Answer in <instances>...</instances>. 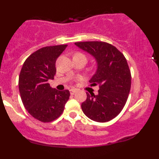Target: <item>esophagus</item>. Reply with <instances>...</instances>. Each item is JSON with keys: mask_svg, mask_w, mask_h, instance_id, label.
Masks as SVG:
<instances>
[{"mask_svg": "<svg viewBox=\"0 0 159 159\" xmlns=\"http://www.w3.org/2000/svg\"><path fill=\"white\" fill-rule=\"evenodd\" d=\"M69 91H70V94L71 95H74V93L76 92V91H77V90H76V89H71V90Z\"/></svg>", "mask_w": 159, "mask_h": 159, "instance_id": "34e87169", "label": "esophagus"}]
</instances>
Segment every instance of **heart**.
Listing matches in <instances>:
<instances>
[{
  "mask_svg": "<svg viewBox=\"0 0 159 159\" xmlns=\"http://www.w3.org/2000/svg\"><path fill=\"white\" fill-rule=\"evenodd\" d=\"M75 55H80V56H83V57H84L86 58V59H87V57H86V56L84 55V54H81V53H76V54H75Z\"/></svg>",
  "mask_w": 159,
  "mask_h": 159,
  "instance_id": "b5f03b06",
  "label": "heart"
}]
</instances>
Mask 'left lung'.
Instances as JSON below:
<instances>
[{
  "instance_id": "left-lung-1",
  "label": "left lung",
  "mask_w": 159,
  "mask_h": 159,
  "mask_svg": "<svg viewBox=\"0 0 159 159\" xmlns=\"http://www.w3.org/2000/svg\"><path fill=\"white\" fill-rule=\"evenodd\" d=\"M96 58L98 69L90 82L98 85V95L87 93L81 104L84 114L90 120L105 123L121 112L131 89V71L125 56L116 47L101 41L75 43Z\"/></svg>"
}]
</instances>
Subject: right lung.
<instances>
[{"label":"right lung","mask_w":159,"mask_h":159,"mask_svg":"<svg viewBox=\"0 0 159 159\" xmlns=\"http://www.w3.org/2000/svg\"><path fill=\"white\" fill-rule=\"evenodd\" d=\"M67 45L39 48L27 58L19 78L21 101L33 117L43 123L57 119L64 110L70 93L52 88L48 81L54 79L55 63Z\"/></svg>","instance_id":"1"}]
</instances>
